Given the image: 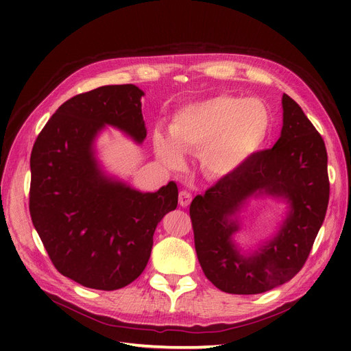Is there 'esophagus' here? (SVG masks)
I'll list each match as a JSON object with an SVG mask.
<instances>
[{"instance_id": "1", "label": "esophagus", "mask_w": 351, "mask_h": 351, "mask_svg": "<svg viewBox=\"0 0 351 351\" xmlns=\"http://www.w3.org/2000/svg\"><path fill=\"white\" fill-rule=\"evenodd\" d=\"M192 202V193H189L187 190H182L178 195V204L182 206H189Z\"/></svg>"}]
</instances>
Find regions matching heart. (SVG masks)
<instances>
[{
	"mask_svg": "<svg viewBox=\"0 0 351 351\" xmlns=\"http://www.w3.org/2000/svg\"><path fill=\"white\" fill-rule=\"evenodd\" d=\"M272 117L267 104L258 98L230 95L186 105L169 124L171 141L155 132L158 158L169 168L183 164L182 152H200L205 173L230 176L259 151L271 130Z\"/></svg>",
	"mask_w": 351,
	"mask_h": 351,
	"instance_id": "heart-1",
	"label": "heart"
}]
</instances>
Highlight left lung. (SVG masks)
<instances>
[{
  "instance_id": "8db88e82",
  "label": "left lung",
  "mask_w": 351,
  "mask_h": 351,
  "mask_svg": "<svg viewBox=\"0 0 351 351\" xmlns=\"http://www.w3.org/2000/svg\"><path fill=\"white\" fill-rule=\"evenodd\" d=\"M282 129L272 149L252 155L190 205L195 247L205 277L221 291L259 294L299 272L325 219L329 200L328 155L322 136L289 95H282ZM284 198L291 212L279 232L252 255L232 241L234 215L249 197Z\"/></svg>"
}]
</instances>
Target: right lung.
Segmentation results:
<instances>
[{"instance_id": "1", "label": "right lung", "mask_w": 351, "mask_h": 351, "mask_svg": "<svg viewBox=\"0 0 351 351\" xmlns=\"http://www.w3.org/2000/svg\"><path fill=\"white\" fill-rule=\"evenodd\" d=\"M134 84H110L66 101L30 155L29 210L51 262L88 289L119 290L143 272L158 222L177 208L169 182L142 193L104 174L93 141L112 125L142 143L146 127Z\"/></svg>"}]
</instances>
